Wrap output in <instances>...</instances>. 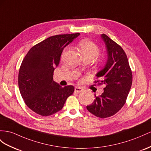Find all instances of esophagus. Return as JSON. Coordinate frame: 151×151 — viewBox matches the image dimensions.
Here are the masks:
<instances>
[{
	"label": "esophagus",
	"mask_w": 151,
	"mask_h": 151,
	"mask_svg": "<svg viewBox=\"0 0 151 151\" xmlns=\"http://www.w3.org/2000/svg\"><path fill=\"white\" fill-rule=\"evenodd\" d=\"M83 91V88L82 87H76L75 88V91L76 92H81Z\"/></svg>",
	"instance_id": "esophagus-1"
}]
</instances>
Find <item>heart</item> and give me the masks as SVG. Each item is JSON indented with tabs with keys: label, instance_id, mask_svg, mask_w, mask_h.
I'll list each match as a JSON object with an SVG mask.
<instances>
[{
	"label": "heart",
	"instance_id": "1",
	"mask_svg": "<svg viewBox=\"0 0 151 151\" xmlns=\"http://www.w3.org/2000/svg\"><path fill=\"white\" fill-rule=\"evenodd\" d=\"M81 53L84 58H92L94 59L99 53V48L94 42L89 40H83L79 43Z\"/></svg>",
	"mask_w": 151,
	"mask_h": 151
}]
</instances>
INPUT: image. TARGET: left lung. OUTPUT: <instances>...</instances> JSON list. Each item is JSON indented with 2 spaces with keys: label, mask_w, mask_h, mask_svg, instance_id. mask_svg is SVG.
<instances>
[{
  "label": "left lung",
  "mask_w": 151,
  "mask_h": 151,
  "mask_svg": "<svg viewBox=\"0 0 151 151\" xmlns=\"http://www.w3.org/2000/svg\"><path fill=\"white\" fill-rule=\"evenodd\" d=\"M105 45L107 59L103 68L96 73L101 79L100 84L105 85L103 93L96 96L88 111L100 118L112 116L122 109L132 85V72L123 49L112 40L102 34Z\"/></svg>",
  "instance_id": "left-lung-1"
}]
</instances>
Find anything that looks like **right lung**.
I'll list each match as a JSON object with an SVG mask.
<instances>
[{
	"label": "right lung",
	"mask_w": 151,
	"mask_h": 151,
	"mask_svg": "<svg viewBox=\"0 0 151 151\" xmlns=\"http://www.w3.org/2000/svg\"><path fill=\"white\" fill-rule=\"evenodd\" d=\"M80 34L50 37L32 47L23 60L18 74L19 89L27 106L35 113L42 116L57 113L74 92L73 86L62 87L54 82L53 75L64 48Z\"/></svg>",
	"instance_id": "1"
}]
</instances>
